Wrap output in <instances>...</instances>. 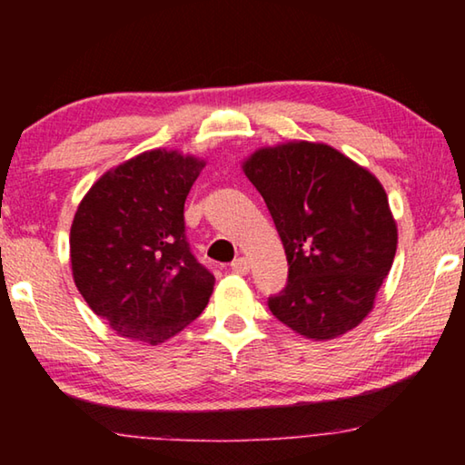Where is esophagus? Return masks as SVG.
I'll list each match as a JSON object with an SVG mask.
<instances>
[{"mask_svg":"<svg viewBox=\"0 0 465 465\" xmlns=\"http://www.w3.org/2000/svg\"><path fill=\"white\" fill-rule=\"evenodd\" d=\"M232 271H233V272H238V274H246V272L250 271V262H248V258H243V256L235 258V261L232 262Z\"/></svg>","mask_w":465,"mask_h":465,"instance_id":"obj_1","label":"esophagus"}]
</instances>
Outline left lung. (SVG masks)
I'll use <instances>...</instances> for the list:
<instances>
[{"mask_svg": "<svg viewBox=\"0 0 465 465\" xmlns=\"http://www.w3.org/2000/svg\"><path fill=\"white\" fill-rule=\"evenodd\" d=\"M242 168L262 194L289 262L285 289L269 297L272 316L312 341L359 326L398 246L380 180L312 141L256 149Z\"/></svg>", "mask_w": 465, "mask_h": 465, "instance_id": "8db88e82", "label": "left lung"}]
</instances>
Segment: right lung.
Masks as SVG:
<instances>
[{"instance_id":"right-lung-1","label":"right lung","mask_w":465,"mask_h":465,"mask_svg":"<svg viewBox=\"0 0 465 465\" xmlns=\"http://www.w3.org/2000/svg\"><path fill=\"white\" fill-rule=\"evenodd\" d=\"M203 166L194 155L152 149L100 176L75 211V287L124 338L160 344L209 303L215 277L184 232V201Z\"/></svg>"}]
</instances>
